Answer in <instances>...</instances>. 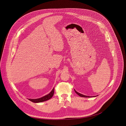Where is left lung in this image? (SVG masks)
<instances>
[{
	"mask_svg": "<svg viewBox=\"0 0 126 126\" xmlns=\"http://www.w3.org/2000/svg\"><path fill=\"white\" fill-rule=\"evenodd\" d=\"M74 91H75V93H76L77 94H78L79 96H81V97H95V96H98V95H95V96H87V95H84V94H80V93H78V92H77L75 89H74Z\"/></svg>",
	"mask_w": 126,
	"mask_h": 126,
	"instance_id": "8db88e82",
	"label": "left lung"
}]
</instances>
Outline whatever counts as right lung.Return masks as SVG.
<instances>
[{
  "instance_id": "right-lung-1",
  "label": "right lung",
  "mask_w": 126,
  "mask_h": 126,
  "mask_svg": "<svg viewBox=\"0 0 126 126\" xmlns=\"http://www.w3.org/2000/svg\"><path fill=\"white\" fill-rule=\"evenodd\" d=\"M54 93V88H53L52 91L47 95H46L41 98H36V99H31V98H29L28 99L30 101H31L32 102L34 103H40V102H42L47 100H48L50 99L53 95Z\"/></svg>"
}]
</instances>
